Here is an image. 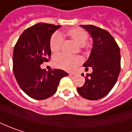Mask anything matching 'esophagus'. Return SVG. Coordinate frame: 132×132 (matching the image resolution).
<instances>
[{
	"label": "esophagus",
	"mask_w": 132,
	"mask_h": 132,
	"mask_svg": "<svg viewBox=\"0 0 132 132\" xmlns=\"http://www.w3.org/2000/svg\"><path fill=\"white\" fill-rule=\"evenodd\" d=\"M69 75L70 76H75V74H74V73H69Z\"/></svg>",
	"instance_id": "34e87169"
}]
</instances>
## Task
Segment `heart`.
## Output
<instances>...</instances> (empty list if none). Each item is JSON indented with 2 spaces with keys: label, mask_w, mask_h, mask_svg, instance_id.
Wrapping results in <instances>:
<instances>
[{
  "label": "heart",
  "mask_w": 132,
  "mask_h": 132,
  "mask_svg": "<svg viewBox=\"0 0 132 132\" xmlns=\"http://www.w3.org/2000/svg\"><path fill=\"white\" fill-rule=\"evenodd\" d=\"M65 35L71 38L79 46H84L88 38V34L85 30L79 27H73L68 30L65 32ZM64 38L62 34L59 32H55L50 38V48L53 53H58L62 47ZM82 59L79 56H68L64 54H59L54 57L53 65L57 68H61L66 70H71L77 65L81 64Z\"/></svg>",
  "instance_id": "obj_1"
}]
</instances>
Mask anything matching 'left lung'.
Listing matches in <instances>:
<instances>
[{
    "instance_id": "1",
    "label": "left lung",
    "mask_w": 132,
    "mask_h": 132,
    "mask_svg": "<svg viewBox=\"0 0 132 132\" xmlns=\"http://www.w3.org/2000/svg\"><path fill=\"white\" fill-rule=\"evenodd\" d=\"M91 36L94 43L88 59L83 64L85 70L91 67L82 87L77 88L85 99L97 100L113 88L120 72V53L113 36L108 31L94 25H80Z\"/></svg>"
}]
</instances>
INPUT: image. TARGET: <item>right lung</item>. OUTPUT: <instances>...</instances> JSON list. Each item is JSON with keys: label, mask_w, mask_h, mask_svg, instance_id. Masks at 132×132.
I'll return each mask as SVG.
<instances>
[{"label": "right lung", "mask_w": 132, "mask_h": 132, "mask_svg": "<svg viewBox=\"0 0 132 132\" xmlns=\"http://www.w3.org/2000/svg\"><path fill=\"white\" fill-rule=\"evenodd\" d=\"M61 26L38 23L25 30L13 51V72L23 92L32 99L42 100L56 93L61 79L68 74L61 69L47 71L41 68L51 56L50 41Z\"/></svg>", "instance_id": "add662e5"}]
</instances>
